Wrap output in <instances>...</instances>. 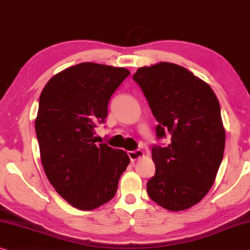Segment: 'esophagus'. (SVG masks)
I'll return each instance as SVG.
<instances>
[{
    "label": "esophagus",
    "mask_w": 250,
    "mask_h": 250,
    "mask_svg": "<svg viewBox=\"0 0 250 250\" xmlns=\"http://www.w3.org/2000/svg\"><path fill=\"white\" fill-rule=\"evenodd\" d=\"M128 156L130 158V160L132 162H134L138 159H140V158L144 156V151H141V150H134V151H128Z\"/></svg>",
    "instance_id": "esophagus-1"
}]
</instances>
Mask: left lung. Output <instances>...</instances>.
<instances>
[{"instance_id": "1", "label": "left lung", "mask_w": 250, "mask_h": 250, "mask_svg": "<svg viewBox=\"0 0 250 250\" xmlns=\"http://www.w3.org/2000/svg\"><path fill=\"white\" fill-rule=\"evenodd\" d=\"M133 80L159 124L157 138L171 134L167 146L152 148L156 173L146 191L167 210H186L207 195L223 160L226 132L219 101L208 83L175 63L142 66Z\"/></svg>"}]
</instances>
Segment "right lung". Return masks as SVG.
Wrapping results in <instances>:
<instances>
[{"mask_svg":"<svg viewBox=\"0 0 250 250\" xmlns=\"http://www.w3.org/2000/svg\"><path fill=\"white\" fill-rule=\"evenodd\" d=\"M130 74L125 68L83 62L53 75L39 100L35 132L44 172L73 207L92 210L116 195L130 164L124 150L96 144L110 98Z\"/></svg>","mask_w":250,"mask_h":250,"instance_id":"right-lung-1","label":"right lung"}]
</instances>
